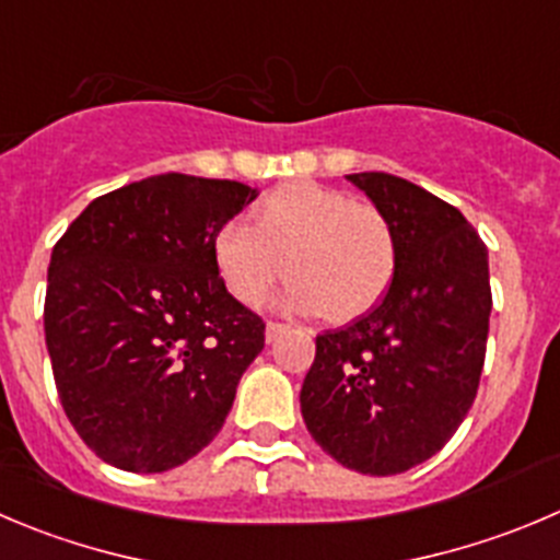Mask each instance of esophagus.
Segmentation results:
<instances>
[{"mask_svg":"<svg viewBox=\"0 0 560 560\" xmlns=\"http://www.w3.org/2000/svg\"><path fill=\"white\" fill-rule=\"evenodd\" d=\"M285 329H289V324L269 322V324H266V340H269V343H271V340H277V338H280V335H283Z\"/></svg>","mask_w":560,"mask_h":560,"instance_id":"34e87169","label":"esophagus"}]
</instances>
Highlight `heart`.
Segmentation results:
<instances>
[{"instance_id":"b5f03b06","label":"heart","mask_w":560,"mask_h":560,"mask_svg":"<svg viewBox=\"0 0 560 560\" xmlns=\"http://www.w3.org/2000/svg\"><path fill=\"white\" fill-rule=\"evenodd\" d=\"M211 258L233 300L255 307L294 275L283 307L327 313L332 322L365 316L390 289L398 242L390 220L371 203L313 180L277 186L253 209V228L225 222Z\"/></svg>"}]
</instances>
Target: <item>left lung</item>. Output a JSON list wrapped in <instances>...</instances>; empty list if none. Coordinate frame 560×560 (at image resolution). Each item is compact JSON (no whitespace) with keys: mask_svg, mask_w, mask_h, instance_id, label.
Instances as JSON below:
<instances>
[{"mask_svg":"<svg viewBox=\"0 0 560 560\" xmlns=\"http://www.w3.org/2000/svg\"><path fill=\"white\" fill-rule=\"evenodd\" d=\"M346 178L390 220L398 266L374 311L316 338L302 418L343 467L396 476L443 448L476 401L489 255L462 211L431 191L390 173Z\"/></svg>","mask_w":560,"mask_h":560,"instance_id":"obj_1","label":"left lung"}]
</instances>
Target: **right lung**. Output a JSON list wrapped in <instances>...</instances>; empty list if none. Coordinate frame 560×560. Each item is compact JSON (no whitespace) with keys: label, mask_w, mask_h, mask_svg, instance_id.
Masks as SVG:
<instances>
[{"label":"right lung","mask_w":560,"mask_h":560,"mask_svg":"<svg viewBox=\"0 0 560 560\" xmlns=\"http://www.w3.org/2000/svg\"><path fill=\"white\" fill-rule=\"evenodd\" d=\"M255 197L238 180L151 175L95 197L51 249L55 385L106 465L173 470L220 434L266 327L222 285L211 238Z\"/></svg>","instance_id":"obj_1"}]
</instances>
